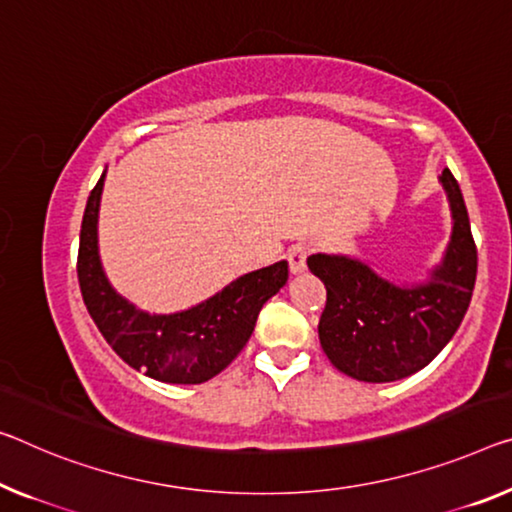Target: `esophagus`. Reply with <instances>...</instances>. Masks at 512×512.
<instances>
[{
    "instance_id": "34e87169",
    "label": "esophagus",
    "mask_w": 512,
    "mask_h": 512,
    "mask_svg": "<svg viewBox=\"0 0 512 512\" xmlns=\"http://www.w3.org/2000/svg\"><path fill=\"white\" fill-rule=\"evenodd\" d=\"M306 256H309V249L306 247H293L288 251V267L290 274H302L306 270Z\"/></svg>"
}]
</instances>
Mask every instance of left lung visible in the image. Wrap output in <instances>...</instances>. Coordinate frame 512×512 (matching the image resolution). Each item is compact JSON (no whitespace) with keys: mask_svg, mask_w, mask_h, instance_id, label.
Instances as JSON below:
<instances>
[{"mask_svg":"<svg viewBox=\"0 0 512 512\" xmlns=\"http://www.w3.org/2000/svg\"><path fill=\"white\" fill-rule=\"evenodd\" d=\"M451 210V238L421 281L389 279L348 254H311L325 283L318 336L329 361L352 380L396 382L426 368L458 332L476 283V245L458 180L439 176Z\"/></svg>","mask_w":512,"mask_h":512,"instance_id":"8db88e82","label":"left lung"}]
</instances>
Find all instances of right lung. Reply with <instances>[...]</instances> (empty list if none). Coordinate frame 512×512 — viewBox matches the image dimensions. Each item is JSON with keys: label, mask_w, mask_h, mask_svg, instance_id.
I'll use <instances>...</instances> for the list:
<instances>
[{"label": "right lung", "mask_w": 512, "mask_h": 512, "mask_svg": "<svg viewBox=\"0 0 512 512\" xmlns=\"http://www.w3.org/2000/svg\"><path fill=\"white\" fill-rule=\"evenodd\" d=\"M107 169L86 201L77 279L100 334L125 364L153 380L201 384L224 371L245 348L263 304L288 281V261L233 279L208 300L174 313H148L109 283L100 261L98 215Z\"/></svg>", "instance_id": "1"}]
</instances>
